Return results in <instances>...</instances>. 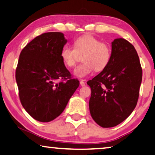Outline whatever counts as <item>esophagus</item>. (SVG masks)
Here are the masks:
<instances>
[{
    "label": "esophagus",
    "instance_id": "esophagus-1",
    "mask_svg": "<svg viewBox=\"0 0 155 155\" xmlns=\"http://www.w3.org/2000/svg\"><path fill=\"white\" fill-rule=\"evenodd\" d=\"M80 85H81V86H85V82H84V80H81L80 81Z\"/></svg>",
    "mask_w": 155,
    "mask_h": 155
}]
</instances>
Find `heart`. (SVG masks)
<instances>
[{
	"mask_svg": "<svg viewBox=\"0 0 155 155\" xmlns=\"http://www.w3.org/2000/svg\"><path fill=\"white\" fill-rule=\"evenodd\" d=\"M74 48L64 46L61 51L62 61L68 68H73L77 63L78 55H83L84 63L77 66L74 75L78 78H85L93 70L100 71L107 68L111 58V48L107 43L100 40L91 34L78 38L74 42Z\"/></svg>",
	"mask_w": 155,
	"mask_h": 155,
	"instance_id": "obj_1",
	"label": "heart"
}]
</instances>
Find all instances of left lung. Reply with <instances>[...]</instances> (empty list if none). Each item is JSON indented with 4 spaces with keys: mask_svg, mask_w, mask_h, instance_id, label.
<instances>
[{
    "mask_svg": "<svg viewBox=\"0 0 155 155\" xmlns=\"http://www.w3.org/2000/svg\"><path fill=\"white\" fill-rule=\"evenodd\" d=\"M141 81L142 69L134 47L123 38L115 39L107 67L87 82L91 88L92 119L105 128L123 122L137 106Z\"/></svg>",
    "mask_w": 155,
    "mask_h": 155,
    "instance_id": "left-lung-1",
    "label": "left lung"
}]
</instances>
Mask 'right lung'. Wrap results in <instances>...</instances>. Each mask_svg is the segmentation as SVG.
<instances>
[{
  "instance_id": "obj_1",
  "label": "right lung",
  "mask_w": 155,
  "mask_h": 155,
  "mask_svg": "<svg viewBox=\"0 0 155 155\" xmlns=\"http://www.w3.org/2000/svg\"><path fill=\"white\" fill-rule=\"evenodd\" d=\"M68 40L60 32L36 37L21 52L16 70L21 103L36 120L47 122L59 116L79 85L61 58ZM58 80L65 82L56 83Z\"/></svg>"
}]
</instances>
